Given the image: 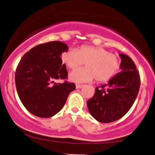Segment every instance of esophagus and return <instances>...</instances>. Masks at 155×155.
Listing matches in <instances>:
<instances>
[{"mask_svg":"<svg viewBox=\"0 0 155 155\" xmlns=\"http://www.w3.org/2000/svg\"><path fill=\"white\" fill-rule=\"evenodd\" d=\"M83 84H76V89H79V88H82V87H83Z\"/></svg>","mask_w":155,"mask_h":155,"instance_id":"esophagus-1","label":"esophagus"}]
</instances>
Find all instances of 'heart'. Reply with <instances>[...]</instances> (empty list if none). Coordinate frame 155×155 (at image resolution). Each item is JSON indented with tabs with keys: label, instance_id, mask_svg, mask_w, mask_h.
I'll return each mask as SVG.
<instances>
[{
	"label": "heart",
	"instance_id": "obj_1",
	"mask_svg": "<svg viewBox=\"0 0 155 155\" xmlns=\"http://www.w3.org/2000/svg\"><path fill=\"white\" fill-rule=\"evenodd\" d=\"M61 58L71 70L85 63L86 68L76 69L69 74V80L75 83L89 82L94 78L99 82H106L116 74L120 64L117 55L99 47L82 46L78 50L68 49L62 53Z\"/></svg>",
	"mask_w": 155,
	"mask_h": 155
}]
</instances>
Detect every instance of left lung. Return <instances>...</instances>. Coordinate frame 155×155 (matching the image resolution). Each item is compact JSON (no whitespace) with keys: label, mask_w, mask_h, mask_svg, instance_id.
<instances>
[{"label":"left lung","mask_w":155,"mask_h":155,"mask_svg":"<svg viewBox=\"0 0 155 155\" xmlns=\"http://www.w3.org/2000/svg\"><path fill=\"white\" fill-rule=\"evenodd\" d=\"M119 56L120 72L101 88L96 87L94 97L87 102L91 116L100 123L122 118L133 105L140 90V78L132 59L123 53Z\"/></svg>","instance_id":"left-lung-1"}]
</instances>
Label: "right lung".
Segmentation results:
<instances>
[{"label": "right lung", "mask_w": 155, "mask_h": 155, "mask_svg": "<svg viewBox=\"0 0 155 155\" xmlns=\"http://www.w3.org/2000/svg\"><path fill=\"white\" fill-rule=\"evenodd\" d=\"M68 50L59 41L34 47L23 56L15 71V86L24 106L41 118L56 115L64 107L74 83H56L67 79L66 65L61 56Z\"/></svg>", "instance_id": "right-lung-1"}]
</instances>
